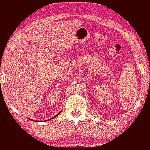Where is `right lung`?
<instances>
[{
	"label": "right lung",
	"instance_id": "add662e5",
	"mask_svg": "<svg viewBox=\"0 0 150 150\" xmlns=\"http://www.w3.org/2000/svg\"><path fill=\"white\" fill-rule=\"evenodd\" d=\"M60 113H58V115H55V117H57V116H58V115H59L60 114ZM54 117H53V118H54ZM53 118H52V119H53ZM49 120H50V119H49Z\"/></svg>",
	"mask_w": 150,
	"mask_h": 150
}]
</instances>
